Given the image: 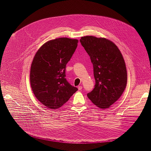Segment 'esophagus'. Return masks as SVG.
Wrapping results in <instances>:
<instances>
[{"mask_svg":"<svg viewBox=\"0 0 151 151\" xmlns=\"http://www.w3.org/2000/svg\"><path fill=\"white\" fill-rule=\"evenodd\" d=\"M78 88V90H81L82 88H83V87L81 86H79Z\"/></svg>","mask_w":151,"mask_h":151,"instance_id":"34e87169","label":"esophagus"}]
</instances>
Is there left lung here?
<instances>
[{"label":"left lung","mask_w":151,"mask_h":151,"mask_svg":"<svg viewBox=\"0 0 151 151\" xmlns=\"http://www.w3.org/2000/svg\"><path fill=\"white\" fill-rule=\"evenodd\" d=\"M80 42L89 55L96 85L87 96L101 109L111 106L121 97L127 83V71L117 46L105 38L84 36Z\"/></svg>","instance_id":"obj_1"}]
</instances>
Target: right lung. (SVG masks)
Returning <instances> with one entry per match:
<instances>
[{"label":"right lung","mask_w":151,"mask_h":151,"mask_svg":"<svg viewBox=\"0 0 151 151\" xmlns=\"http://www.w3.org/2000/svg\"><path fill=\"white\" fill-rule=\"evenodd\" d=\"M78 40L67 37L47 41L37 51L32 62L30 82L35 97L46 107L58 109L78 89L65 78V68L76 49Z\"/></svg>","instance_id":"add662e5"}]
</instances>
